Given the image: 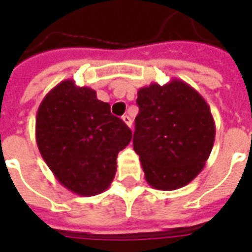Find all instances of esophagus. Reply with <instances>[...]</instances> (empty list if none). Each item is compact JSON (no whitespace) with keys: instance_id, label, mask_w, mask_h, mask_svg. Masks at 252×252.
Instances as JSON below:
<instances>
[{"instance_id":"esophagus-1","label":"esophagus","mask_w":252,"mask_h":252,"mask_svg":"<svg viewBox=\"0 0 252 252\" xmlns=\"http://www.w3.org/2000/svg\"><path fill=\"white\" fill-rule=\"evenodd\" d=\"M122 119H123V122L126 123V126H129V128L132 126V119H130L128 115H124V116H122Z\"/></svg>"}]
</instances>
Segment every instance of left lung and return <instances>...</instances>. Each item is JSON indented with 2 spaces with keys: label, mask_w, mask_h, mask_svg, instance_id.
Returning a JSON list of instances; mask_svg holds the SVG:
<instances>
[{
  "label": "left lung",
  "mask_w": 252,
  "mask_h": 252,
  "mask_svg": "<svg viewBox=\"0 0 252 252\" xmlns=\"http://www.w3.org/2000/svg\"><path fill=\"white\" fill-rule=\"evenodd\" d=\"M133 149L149 186L174 191L203 170L216 126L205 99L182 80L150 84L137 91Z\"/></svg>",
  "instance_id": "obj_1"
}]
</instances>
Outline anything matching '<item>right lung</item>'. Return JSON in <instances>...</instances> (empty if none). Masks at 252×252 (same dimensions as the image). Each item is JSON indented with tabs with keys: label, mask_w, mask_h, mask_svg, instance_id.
Returning a JSON list of instances; mask_svg holds the SVG:
<instances>
[{
	"label": "right lung",
	"mask_w": 252,
	"mask_h": 252,
	"mask_svg": "<svg viewBox=\"0 0 252 252\" xmlns=\"http://www.w3.org/2000/svg\"><path fill=\"white\" fill-rule=\"evenodd\" d=\"M35 134L41 157L60 184L86 197L110 187L119 152L132 140L110 104L73 80L60 82L41 100Z\"/></svg>",
	"instance_id": "obj_1"
}]
</instances>
